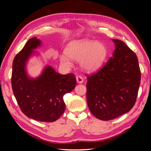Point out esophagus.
Segmentation results:
<instances>
[{"mask_svg":"<svg viewBox=\"0 0 151 151\" xmlns=\"http://www.w3.org/2000/svg\"><path fill=\"white\" fill-rule=\"evenodd\" d=\"M76 82H77V83H79V84L83 83V81H84L83 78L81 76H76Z\"/></svg>","mask_w":151,"mask_h":151,"instance_id":"esophagus-1","label":"esophagus"}]
</instances>
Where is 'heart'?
<instances>
[{
  "instance_id": "heart-1",
  "label": "heart",
  "mask_w": 151,
  "mask_h": 151,
  "mask_svg": "<svg viewBox=\"0 0 151 151\" xmlns=\"http://www.w3.org/2000/svg\"><path fill=\"white\" fill-rule=\"evenodd\" d=\"M66 55L60 56V63L65 66H72L71 59L79 61L82 69L93 72L103 65L108 55V50L103 42L89 39L74 40L65 50Z\"/></svg>"
}]
</instances>
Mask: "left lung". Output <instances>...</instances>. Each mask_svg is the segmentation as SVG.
I'll return each instance as SVG.
<instances>
[{
    "label": "left lung",
    "instance_id": "left-lung-1",
    "mask_svg": "<svg viewBox=\"0 0 151 151\" xmlns=\"http://www.w3.org/2000/svg\"><path fill=\"white\" fill-rule=\"evenodd\" d=\"M115 45L112 57L101 69L87 77L86 101L91 113L110 121L129 112L134 105L140 83V70L135 53L124 42Z\"/></svg>",
    "mask_w": 151,
    "mask_h": 151
}]
</instances>
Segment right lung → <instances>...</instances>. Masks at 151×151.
<instances>
[{"label":"right lung","instance_id":"obj_1","mask_svg":"<svg viewBox=\"0 0 151 151\" xmlns=\"http://www.w3.org/2000/svg\"><path fill=\"white\" fill-rule=\"evenodd\" d=\"M41 46L37 37L30 39L15 56L12 63V91L22 112L30 119L40 122H54L63 114V96L75 88L76 81L72 73L60 75L47 65L37 78L28 75L27 64L36 48Z\"/></svg>","mask_w":151,"mask_h":151}]
</instances>
